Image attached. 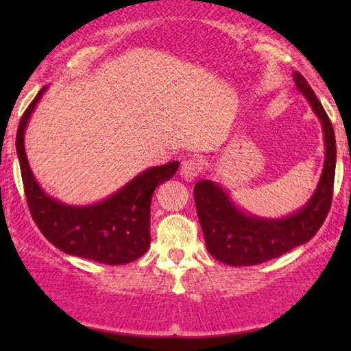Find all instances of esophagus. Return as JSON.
Wrapping results in <instances>:
<instances>
[{
    "label": "esophagus",
    "instance_id": "34e87169",
    "mask_svg": "<svg viewBox=\"0 0 351 351\" xmlns=\"http://www.w3.org/2000/svg\"><path fill=\"white\" fill-rule=\"evenodd\" d=\"M201 173V163L199 160H195V158H189V160H184L183 163H181V168H180V175L181 178H184L186 181H193Z\"/></svg>",
    "mask_w": 351,
    "mask_h": 351
}]
</instances>
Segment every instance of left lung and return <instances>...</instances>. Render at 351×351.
Wrapping results in <instances>:
<instances>
[{
    "mask_svg": "<svg viewBox=\"0 0 351 351\" xmlns=\"http://www.w3.org/2000/svg\"><path fill=\"white\" fill-rule=\"evenodd\" d=\"M295 86L320 119L325 138V163L315 193L304 208L280 219L247 215L232 203L228 193L211 180L195 184V203L206 249L228 265H256L276 259L317 234L333 198L337 145L332 122L300 72H293Z\"/></svg>",
    "mask_w": 351,
    "mask_h": 351,
    "instance_id": "8db88e82",
    "label": "left lung"
}]
</instances>
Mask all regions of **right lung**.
Segmentation results:
<instances>
[{
	"instance_id": "1",
	"label": "right lung",
	"mask_w": 351,
	"mask_h": 351,
	"mask_svg": "<svg viewBox=\"0 0 351 351\" xmlns=\"http://www.w3.org/2000/svg\"><path fill=\"white\" fill-rule=\"evenodd\" d=\"M44 90L46 87L26 108L16 134L24 193L36 226L49 243L71 256L107 265L134 263L150 247L153 191L175 175L180 163L148 168L107 199L88 206H72L47 196L36 181L24 150V130Z\"/></svg>"
}]
</instances>
